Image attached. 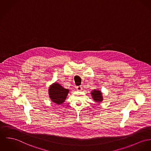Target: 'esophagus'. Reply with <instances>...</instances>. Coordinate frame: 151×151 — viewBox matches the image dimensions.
<instances>
[{
  "mask_svg": "<svg viewBox=\"0 0 151 151\" xmlns=\"http://www.w3.org/2000/svg\"><path fill=\"white\" fill-rule=\"evenodd\" d=\"M76 90L78 91H81L82 90V87L81 86H78V87H76Z\"/></svg>",
  "mask_w": 151,
  "mask_h": 151,
  "instance_id": "1",
  "label": "esophagus"
}]
</instances>
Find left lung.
<instances>
[{"mask_svg":"<svg viewBox=\"0 0 151 151\" xmlns=\"http://www.w3.org/2000/svg\"><path fill=\"white\" fill-rule=\"evenodd\" d=\"M91 94L92 95L93 99L97 103L101 102L104 99L102 93L99 90H93L91 91Z\"/></svg>","mask_w":151,"mask_h":151,"instance_id":"8db88e82","label":"left lung"}]
</instances>
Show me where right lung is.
Listing matches in <instances>:
<instances>
[{"mask_svg":"<svg viewBox=\"0 0 151 151\" xmlns=\"http://www.w3.org/2000/svg\"><path fill=\"white\" fill-rule=\"evenodd\" d=\"M49 96L55 104H62L64 102L69 93V90L64 88L58 83H54L49 88Z\"/></svg>","mask_w":151,"mask_h":151,"instance_id":"obj_1","label":"right lung"}]
</instances>
